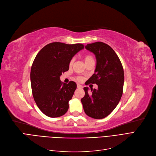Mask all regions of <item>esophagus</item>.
Instances as JSON below:
<instances>
[{"instance_id":"esophagus-1","label":"esophagus","mask_w":156,"mask_h":156,"mask_svg":"<svg viewBox=\"0 0 156 156\" xmlns=\"http://www.w3.org/2000/svg\"><path fill=\"white\" fill-rule=\"evenodd\" d=\"M77 88L82 89V88H83V87H82V85H81L80 84H77Z\"/></svg>"}]
</instances>
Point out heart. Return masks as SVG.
I'll return each mask as SVG.
<instances>
[{"label": "heart", "instance_id": "1", "mask_svg": "<svg viewBox=\"0 0 156 156\" xmlns=\"http://www.w3.org/2000/svg\"><path fill=\"white\" fill-rule=\"evenodd\" d=\"M91 60H94L93 57L91 55H85V56H84V61H85V63L87 62H89V61H91ZM73 62H74V58H72V59L70 60V62H69V66H71L73 65ZM76 80H78V81H81V80H82V78L81 77H79V76H78V77L76 78Z\"/></svg>", "mask_w": 156, "mask_h": 156}]
</instances>
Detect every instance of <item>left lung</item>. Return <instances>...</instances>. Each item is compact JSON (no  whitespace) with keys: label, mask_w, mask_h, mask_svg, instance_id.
<instances>
[{"label":"left lung","mask_w":156,"mask_h":156,"mask_svg":"<svg viewBox=\"0 0 156 156\" xmlns=\"http://www.w3.org/2000/svg\"><path fill=\"white\" fill-rule=\"evenodd\" d=\"M96 58L94 73L87 80V85L96 83L97 89L85 87L81 99L85 114L94 119H103L116 107L123 94L124 71L116 53L108 45L97 42L85 46Z\"/></svg>","instance_id":"obj_1"}]
</instances>
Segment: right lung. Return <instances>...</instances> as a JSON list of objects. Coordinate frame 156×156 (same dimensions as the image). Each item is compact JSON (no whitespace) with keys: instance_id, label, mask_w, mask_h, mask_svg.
Segmentation results:
<instances>
[{"instance_id":"obj_1","label":"right lung","mask_w":156,"mask_h":156,"mask_svg":"<svg viewBox=\"0 0 156 156\" xmlns=\"http://www.w3.org/2000/svg\"><path fill=\"white\" fill-rule=\"evenodd\" d=\"M84 48L82 44L50 43L40 50L31 69V84L33 98L45 115L57 118L65 114L69 108L76 83L60 81V76L69 70V62Z\"/></svg>"}]
</instances>
